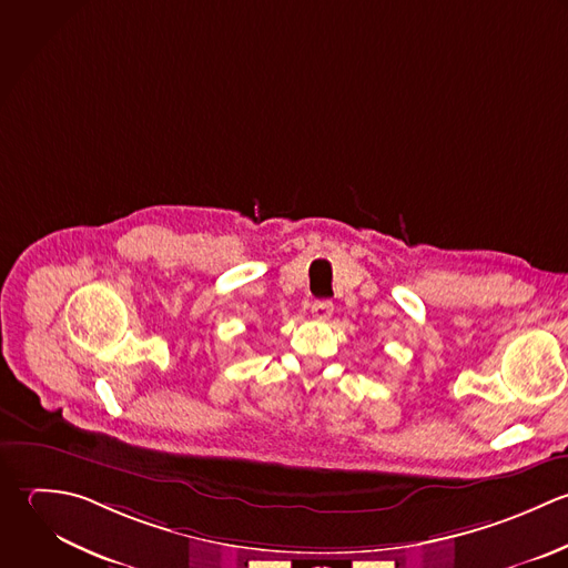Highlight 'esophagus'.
<instances>
[{"mask_svg":"<svg viewBox=\"0 0 568 568\" xmlns=\"http://www.w3.org/2000/svg\"><path fill=\"white\" fill-rule=\"evenodd\" d=\"M332 314H334V305H332L329 301H316V303L312 305V316H314L316 321H329Z\"/></svg>","mask_w":568,"mask_h":568,"instance_id":"obj_1","label":"esophagus"}]
</instances>
